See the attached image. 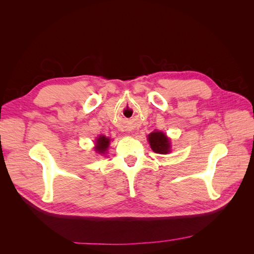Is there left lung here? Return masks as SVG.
I'll list each match as a JSON object with an SVG mask.
<instances>
[{"mask_svg": "<svg viewBox=\"0 0 254 254\" xmlns=\"http://www.w3.org/2000/svg\"><path fill=\"white\" fill-rule=\"evenodd\" d=\"M148 141H149L151 149L157 153L165 155V153H168L171 151L170 140H168V137L163 132L161 131L151 132L148 135Z\"/></svg>", "mask_w": 254, "mask_h": 254, "instance_id": "1", "label": "left lung"}]
</instances>
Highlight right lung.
Segmentation results:
<instances>
[{
  "instance_id": "obj_1",
  "label": "right lung",
  "mask_w": 254,
  "mask_h": 254,
  "mask_svg": "<svg viewBox=\"0 0 254 254\" xmlns=\"http://www.w3.org/2000/svg\"><path fill=\"white\" fill-rule=\"evenodd\" d=\"M109 142H110V140L108 139V137L102 136V135H101V136H99L98 139H97V141H96L95 150H96L97 152H99V153H104V152L107 150V148H108Z\"/></svg>"
}]
</instances>
